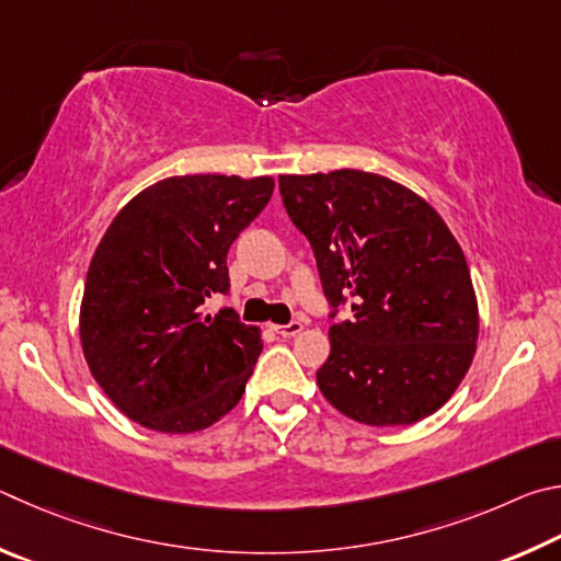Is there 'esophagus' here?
<instances>
[{
  "instance_id": "obj_1",
  "label": "esophagus",
  "mask_w": 561,
  "mask_h": 561,
  "mask_svg": "<svg viewBox=\"0 0 561 561\" xmlns=\"http://www.w3.org/2000/svg\"><path fill=\"white\" fill-rule=\"evenodd\" d=\"M273 330L278 332L280 337H296L298 332H302V325L300 322H288V325H273Z\"/></svg>"
}]
</instances>
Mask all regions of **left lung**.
<instances>
[{
	"label": "left lung",
	"mask_w": 561,
	"mask_h": 561,
	"mask_svg": "<svg viewBox=\"0 0 561 561\" xmlns=\"http://www.w3.org/2000/svg\"><path fill=\"white\" fill-rule=\"evenodd\" d=\"M293 224L308 236L332 308L318 387L367 426H409L454 397L478 342L463 249L424 196L362 170L280 174Z\"/></svg>",
	"instance_id": "left-lung-1"
}]
</instances>
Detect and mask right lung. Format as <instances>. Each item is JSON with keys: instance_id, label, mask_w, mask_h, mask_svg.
<instances>
[{"instance_id": "right-lung-1", "label": "right lung", "mask_w": 561, "mask_h": 561, "mask_svg": "<svg viewBox=\"0 0 561 561\" xmlns=\"http://www.w3.org/2000/svg\"><path fill=\"white\" fill-rule=\"evenodd\" d=\"M273 176H167L133 196L88 265L81 347L93 379L127 419L160 434L209 428L239 404L263 350L233 310L226 253L273 194Z\"/></svg>"}]
</instances>
